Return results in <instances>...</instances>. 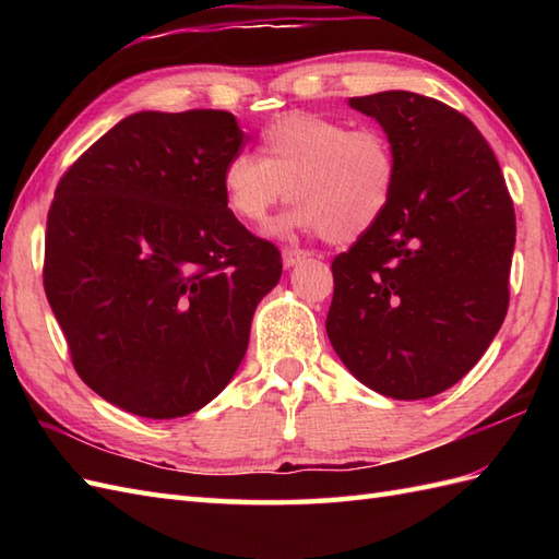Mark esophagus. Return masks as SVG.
<instances>
[{"instance_id": "1", "label": "esophagus", "mask_w": 559, "mask_h": 559, "mask_svg": "<svg viewBox=\"0 0 559 559\" xmlns=\"http://www.w3.org/2000/svg\"><path fill=\"white\" fill-rule=\"evenodd\" d=\"M307 257H310V252H307V249H298V247L283 249V266H286V269L298 266L300 261H305Z\"/></svg>"}]
</instances>
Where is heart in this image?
I'll return each instance as SVG.
<instances>
[{"label":"heart","instance_id":"b5f03b06","mask_svg":"<svg viewBox=\"0 0 559 559\" xmlns=\"http://www.w3.org/2000/svg\"><path fill=\"white\" fill-rule=\"evenodd\" d=\"M396 180V151L382 129L293 112L261 132L259 158L235 153L225 163L221 187L228 209L252 225L290 194L295 206L273 233H324L343 245L382 221Z\"/></svg>","mask_w":559,"mask_h":559}]
</instances>
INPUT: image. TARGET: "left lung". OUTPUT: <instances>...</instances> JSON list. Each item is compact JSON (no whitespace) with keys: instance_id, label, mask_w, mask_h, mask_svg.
<instances>
[{"instance_id":"obj_1","label":"left lung","mask_w":559,"mask_h":559,"mask_svg":"<svg viewBox=\"0 0 559 559\" xmlns=\"http://www.w3.org/2000/svg\"><path fill=\"white\" fill-rule=\"evenodd\" d=\"M399 160L394 199L334 259L326 334L348 372L399 401L442 394L500 331L516 242L512 197L468 117L411 91L350 98Z\"/></svg>"}]
</instances>
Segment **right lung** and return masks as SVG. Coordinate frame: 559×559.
I'll use <instances>...</instances> for the list:
<instances>
[{
	"label": "right lung",
	"instance_id": "add662e5",
	"mask_svg": "<svg viewBox=\"0 0 559 559\" xmlns=\"http://www.w3.org/2000/svg\"><path fill=\"white\" fill-rule=\"evenodd\" d=\"M245 132L225 110L136 112L59 180L45 295L79 377L141 418L204 408L240 367L281 252L225 204Z\"/></svg>",
	"mask_w": 559,
	"mask_h": 559
}]
</instances>
